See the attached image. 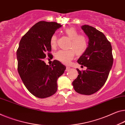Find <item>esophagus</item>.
Instances as JSON below:
<instances>
[{
	"instance_id": "34e87169",
	"label": "esophagus",
	"mask_w": 125,
	"mask_h": 125,
	"mask_svg": "<svg viewBox=\"0 0 125 125\" xmlns=\"http://www.w3.org/2000/svg\"><path fill=\"white\" fill-rule=\"evenodd\" d=\"M70 70V67H67L66 69V71H68Z\"/></svg>"
}]
</instances>
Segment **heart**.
<instances>
[{"label":"heart","mask_w":125,"mask_h":125,"mask_svg":"<svg viewBox=\"0 0 125 125\" xmlns=\"http://www.w3.org/2000/svg\"><path fill=\"white\" fill-rule=\"evenodd\" d=\"M63 32L71 40L69 45L70 49L58 51L55 54V58L63 64H68L74 58L75 53L77 55H81L86 52L88 47V42L86 37L83 35H79V33L74 28L66 29ZM56 42L57 36L53 35L50 40L52 47H55Z\"/></svg>","instance_id":"b5f03b06"}]
</instances>
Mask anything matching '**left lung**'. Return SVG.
<instances>
[{"instance_id": "1", "label": "left lung", "mask_w": 125, "mask_h": 125, "mask_svg": "<svg viewBox=\"0 0 125 125\" xmlns=\"http://www.w3.org/2000/svg\"><path fill=\"white\" fill-rule=\"evenodd\" d=\"M81 29L88 36V47L77 62L87 68L83 71L77 68L79 74L72 85L79 94L92 95L107 81L113 62L112 49L105 35L95 28L83 25Z\"/></svg>"}]
</instances>
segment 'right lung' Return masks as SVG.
Instances as JSON below:
<instances>
[{
  "instance_id": "1",
  "label": "right lung",
  "mask_w": 125,
  "mask_h": 125,
  "mask_svg": "<svg viewBox=\"0 0 125 125\" xmlns=\"http://www.w3.org/2000/svg\"><path fill=\"white\" fill-rule=\"evenodd\" d=\"M62 25L55 22L40 21L27 31L20 40L17 51L18 72L23 84L33 95L49 97L57 91V80L66 66L54 60L51 65L43 61L51 52V36ZM51 54L48 53V57Z\"/></svg>"
}]
</instances>
